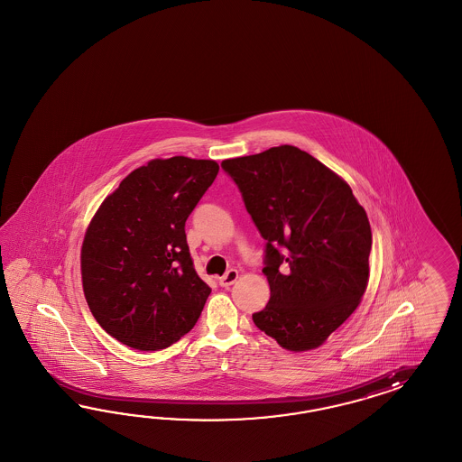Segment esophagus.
<instances>
[{
    "instance_id": "esophagus-1",
    "label": "esophagus",
    "mask_w": 462,
    "mask_h": 462,
    "mask_svg": "<svg viewBox=\"0 0 462 462\" xmlns=\"http://www.w3.org/2000/svg\"><path fill=\"white\" fill-rule=\"evenodd\" d=\"M238 278V271H236V269H230V271H226L225 273L224 276L218 280V282H220V286H224V288H228V286H232L236 281H237Z\"/></svg>"
}]
</instances>
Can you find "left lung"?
Segmentation results:
<instances>
[{
    "label": "left lung",
    "instance_id": "obj_1",
    "mask_svg": "<svg viewBox=\"0 0 462 462\" xmlns=\"http://www.w3.org/2000/svg\"><path fill=\"white\" fill-rule=\"evenodd\" d=\"M222 168L266 240L271 298L252 320L284 349L320 347L367 288L365 211L347 182L293 145L226 159Z\"/></svg>",
    "mask_w": 462,
    "mask_h": 462
}]
</instances>
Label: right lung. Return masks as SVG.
I'll list each match as a JSON object with an SVG mask.
<instances>
[{"label":"right lung","mask_w":462,"mask_h":462,"mask_svg":"<svg viewBox=\"0 0 462 462\" xmlns=\"http://www.w3.org/2000/svg\"><path fill=\"white\" fill-rule=\"evenodd\" d=\"M218 164L176 155L132 171L86 230L81 274L88 307L118 342L166 349L198 322L211 293L196 274L184 224Z\"/></svg>","instance_id":"add662e5"}]
</instances>
